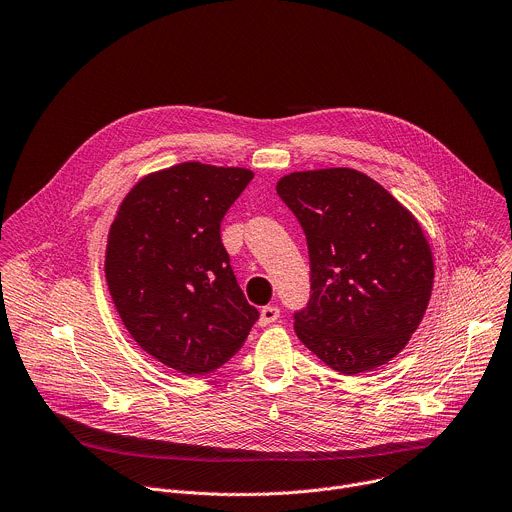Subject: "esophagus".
Masks as SVG:
<instances>
[{
  "label": "esophagus",
  "instance_id": "obj_1",
  "mask_svg": "<svg viewBox=\"0 0 512 512\" xmlns=\"http://www.w3.org/2000/svg\"><path fill=\"white\" fill-rule=\"evenodd\" d=\"M279 315H281V311H279V307L277 305H265L263 309H261V317H259V325H271V323H275L277 319H279Z\"/></svg>",
  "mask_w": 512,
  "mask_h": 512
}]
</instances>
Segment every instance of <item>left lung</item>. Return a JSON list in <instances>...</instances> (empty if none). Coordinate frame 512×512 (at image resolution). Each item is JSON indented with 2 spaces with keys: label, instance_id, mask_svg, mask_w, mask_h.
I'll list each match as a JSON object with an SVG mask.
<instances>
[{
  "label": "left lung",
  "instance_id": "8db88e82",
  "mask_svg": "<svg viewBox=\"0 0 512 512\" xmlns=\"http://www.w3.org/2000/svg\"><path fill=\"white\" fill-rule=\"evenodd\" d=\"M277 195L309 251V299L293 313L301 344L346 376L388 364L432 293L434 261L418 221L354 168L291 173Z\"/></svg>",
  "mask_w": 512,
  "mask_h": 512
}]
</instances>
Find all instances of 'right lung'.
<instances>
[{
  "instance_id": "obj_1",
  "label": "right lung",
  "mask_w": 512,
  "mask_h": 512,
  "mask_svg": "<svg viewBox=\"0 0 512 512\" xmlns=\"http://www.w3.org/2000/svg\"><path fill=\"white\" fill-rule=\"evenodd\" d=\"M247 168L183 162L144 177L122 201L106 281L134 342L185 376L221 368L259 319L231 269L221 221L251 183Z\"/></svg>"
}]
</instances>
